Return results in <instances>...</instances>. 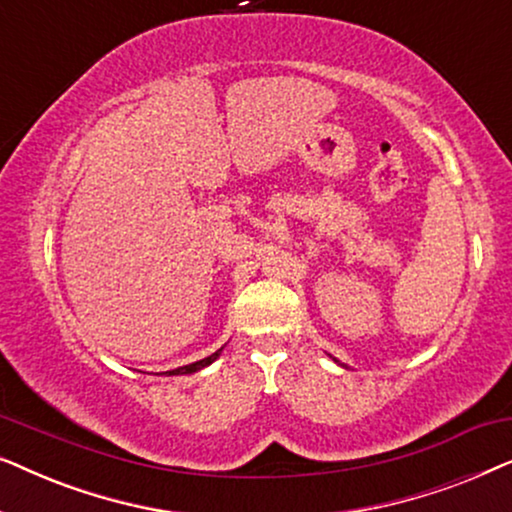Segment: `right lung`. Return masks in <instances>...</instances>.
I'll use <instances>...</instances> for the list:
<instances>
[{"mask_svg": "<svg viewBox=\"0 0 512 512\" xmlns=\"http://www.w3.org/2000/svg\"><path fill=\"white\" fill-rule=\"evenodd\" d=\"M221 349H223V347H221ZM221 349H219V352H214L212 356H207V359L195 361V363H188V366H181V368H177V370H170V373H167V375H188V373H195V370L209 366V363H212V361L216 359V356L221 354Z\"/></svg>", "mask_w": 512, "mask_h": 512, "instance_id": "right-lung-1", "label": "right lung"}]
</instances>
